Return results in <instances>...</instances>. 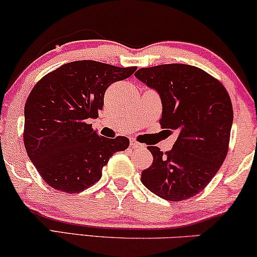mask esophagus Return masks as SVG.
I'll return each instance as SVG.
<instances>
[{
  "label": "esophagus",
  "instance_id": "1",
  "mask_svg": "<svg viewBox=\"0 0 257 257\" xmlns=\"http://www.w3.org/2000/svg\"><path fill=\"white\" fill-rule=\"evenodd\" d=\"M131 147L132 149H142V147H145V145H143V144H140L138 142H136L135 139L131 140Z\"/></svg>",
  "mask_w": 257,
  "mask_h": 257
}]
</instances>
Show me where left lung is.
Returning <instances> with one entry per match:
<instances>
[{"instance_id":"left-lung-1","label":"left lung","mask_w":257,"mask_h":257,"mask_svg":"<svg viewBox=\"0 0 257 257\" xmlns=\"http://www.w3.org/2000/svg\"><path fill=\"white\" fill-rule=\"evenodd\" d=\"M135 76L159 93L160 125L178 135L173 149L149 146L153 163L142 182L170 201H182L202 191L226 159L233 124L227 90L203 70L187 64L139 69Z\"/></svg>"}]
</instances>
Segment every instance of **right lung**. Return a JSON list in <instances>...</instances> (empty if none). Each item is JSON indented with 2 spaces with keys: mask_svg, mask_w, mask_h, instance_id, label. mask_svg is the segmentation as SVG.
<instances>
[{
  "mask_svg": "<svg viewBox=\"0 0 257 257\" xmlns=\"http://www.w3.org/2000/svg\"><path fill=\"white\" fill-rule=\"evenodd\" d=\"M137 70L94 61H76L45 75L24 106V146L38 173L52 188L80 193L96 184L126 137L98 136L87 120L98 117L105 91Z\"/></svg>",
  "mask_w": 257,
  "mask_h": 257,
  "instance_id": "obj_1",
  "label": "right lung"
}]
</instances>
